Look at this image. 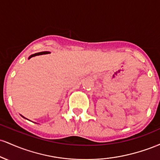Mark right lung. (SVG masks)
<instances>
[{"label": "right lung", "mask_w": 160, "mask_h": 160, "mask_svg": "<svg viewBox=\"0 0 160 160\" xmlns=\"http://www.w3.org/2000/svg\"><path fill=\"white\" fill-rule=\"evenodd\" d=\"M48 53H50L49 52H48V51H45V52H38V53H34V54H32V55H31L30 56L28 57V59H30L31 58H32V57H34V56H40V55H43V54H48ZM22 117H23V118H25V119H26L25 118V117H24L22 115H21Z\"/></svg>", "instance_id": "right-lung-1"}]
</instances>
